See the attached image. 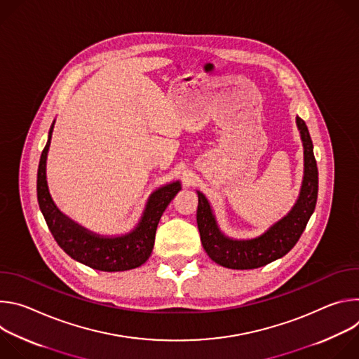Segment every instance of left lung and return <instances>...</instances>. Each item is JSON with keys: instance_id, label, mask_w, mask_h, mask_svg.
Returning a JSON list of instances; mask_svg holds the SVG:
<instances>
[{"instance_id": "obj_1", "label": "left lung", "mask_w": 359, "mask_h": 359, "mask_svg": "<svg viewBox=\"0 0 359 359\" xmlns=\"http://www.w3.org/2000/svg\"><path fill=\"white\" fill-rule=\"evenodd\" d=\"M295 121L304 147V177L299 196L292 209L262 236L250 240H234L224 236L217 226L209 200L203 193L197 191V227L200 240L203 248L215 263L233 270L263 267L285 255L305 230L317 204L318 169L309 128L299 116Z\"/></svg>"}]
</instances>
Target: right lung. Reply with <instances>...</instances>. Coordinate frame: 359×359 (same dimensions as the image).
Instances as JSON below:
<instances>
[{
  "instance_id": "add662e5",
  "label": "right lung",
  "mask_w": 359,
  "mask_h": 359,
  "mask_svg": "<svg viewBox=\"0 0 359 359\" xmlns=\"http://www.w3.org/2000/svg\"><path fill=\"white\" fill-rule=\"evenodd\" d=\"M55 121L50 125L48 142L42 150L36 177L39 209L58 245L74 260L99 271H126L146 263L150 257L159 220L173 197L182 190L180 182H173L153 191L146 203L137 226L115 237L100 236L86 230L67 217L49 194L46 183V156Z\"/></svg>"
}]
</instances>
